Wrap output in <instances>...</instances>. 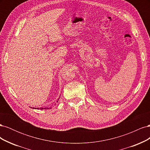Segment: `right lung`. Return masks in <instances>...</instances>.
I'll return each instance as SVG.
<instances>
[{
  "label": "right lung",
  "instance_id": "1",
  "mask_svg": "<svg viewBox=\"0 0 150 150\" xmlns=\"http://www.w3.org/2000/svg\"><path fill=\"white\" fill-rule=\"evenodd\" d=\"M59 98H58V99H57V102H58V100H59ZM52 108V107H49V108H47V107H46V108H38L37 109L38 110H49V109H51ZM33 109H34V108H33ZM35 109H36V108H35Z\"/></svg>",
  "mask_w": 150,
  "mask_h": 150
}]
</instances>
